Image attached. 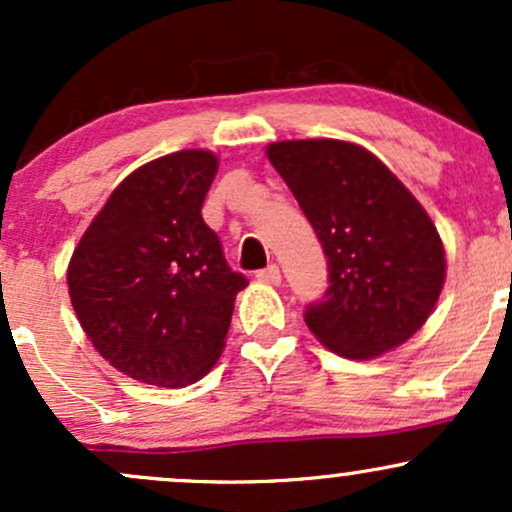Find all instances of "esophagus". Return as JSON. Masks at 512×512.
I'll list each match as a JSON object with an SVG mask.
<instances>
[{
    "label": "esophagus",
    "mask_w": 512,
    "mask_h": 512,
    "mask_svg": "<svg viewBox=\"0 0 512 512\" xmlns=\"http://www.w3.org/2000/svg\"><path fill=\"white\" fill-rule=\"evenodd\" d=\"M257 279L264 281V284H274L276 286L281 281L279 267H276V264H269V267H264V269H260V272H257Z\"/></svg>",
    "instance_id": "1"
}]
</instances>
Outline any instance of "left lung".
Wrapping results in <instances>:
<instances>
[{
	"label": "left lung",
	"mask_w": 512,
	"mask_h": 512,
	"mask_svg": "<svg viewBox=\"0 0 512 512\" xmlns=\"http://www.w3.org/2000/svg\"><path fill=\"white\" fill-rule=\"evenodd\" d=\"M267 156L327 257L330 286L305 308L310 332L346 358H373L407 342L445 281L431 216L363 146L296 139L269 144Z\"/></svg>",
	"instance_id": "obj_1"
}]
</instances>
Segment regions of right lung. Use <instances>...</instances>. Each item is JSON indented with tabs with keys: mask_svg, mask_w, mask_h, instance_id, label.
<instances>
[{
	"mask_svg": "<svg viewBox=\"0 0 512 512\" xmlns=\"http://www.w3.org/2000/svg\"><path fill=\"white\" fill-rule=\"evenodd\" d=\"M219 161L168 154L127 175L76 245L67 269L74 313L110 366L156 387H185L223 351L248 286L202 219Z\"/></svg>",
	"mask_w": 512,
	"mask_h": 512,
	"instance_id": "1",
	"label": "right lung"
}]
</instances>
